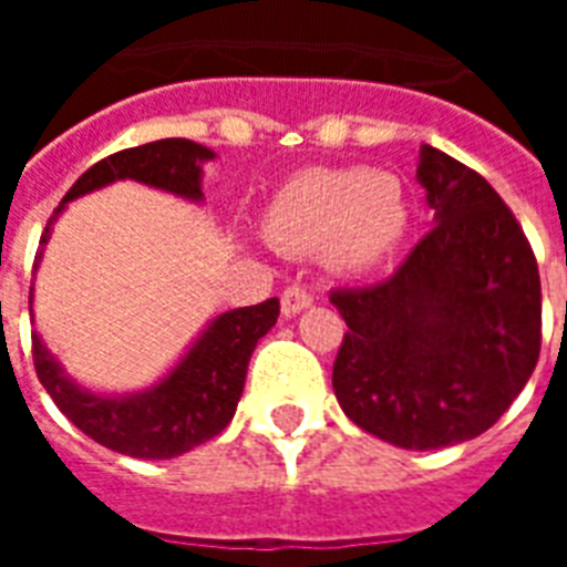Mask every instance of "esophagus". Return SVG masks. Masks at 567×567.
<instances>
[{"mask_svg":"<svg viewBox=\"0 0 567 567\" xmlns=\"http://www.w3.org/2000/svg\"><path fill=\"white\" fill-rule=\"evenodd\" d=\"M315 302V297H311L306 288H300V285H291V288H285L282 291V315L285 318H293V315H300V311H306Z\"/></svg>","mask_w":567,"mask_h":567,"instance_id":"1","label":"esophagus"}]
</instances>
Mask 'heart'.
<instances>
[{
    "label": "heart",
    "instance_id": "1",
    "mask_svg": "<svg viewBox=\"0 0 567 567\" xmlns=\"http://www.w3.org/2000/svg\"><path fill=\"white\" fill-rule=\"evenodd\" d=\"M409 220V196L394 173L318 167L276 190L265 235L285 252H323L338 274H364L400 247Z\"/></svg>",
    "mask_w": 567,
    "mask_h": 567
}]
</instances>
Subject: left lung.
<instances>
[{
    "label": "left lung",
    "mask_w": 567,
    "mask_h": 567,
    "mask_svg": "<svg viewBox=\"0 0 567 567\" xmlns=\"http://www.w3.org/2000/svg\"><path fill=\"white\" fill-rule=\"evenodd\" d=\"M417 182L432 231L396 274L329 300L350 332L332 388L355 426L403 450L483 435L533 377L542 282L518 220L497 190L423 144Z\"/></svg>",
    "instance_id": "1"
}]
</instances>
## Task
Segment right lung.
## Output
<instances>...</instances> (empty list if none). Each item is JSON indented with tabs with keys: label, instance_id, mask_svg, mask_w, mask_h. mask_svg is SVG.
<instances>
[{
	"label": "right lung",
	"instance_id": "add662e5",
	"mask_svg": "<svg viewBox=\"0 0 567 567\" xmlns=\"http://www.w3.org/2000/svg\"><path fill=\"white\" fill-rule=\"evenodd\" d=\"M214 158L217 153L208 146L185 137H164L93 164L66 190L52 220L47 223L34 256V274L52 238V226L73 199L109 188L114 182L132 179L188 203H203V167ZM29 315L34 318V285L29 291ZM276 297L258 306L223 311L199 329L185 353L153 385L123 394L96 391L70 377L40 332H31L34 371L58 409L96 444L132 458H176L229 426L244 394L249 355L276 327Z\"/></svg>",
	"mask_w": 567,
	"mask_h": 567
}]
</instances>
